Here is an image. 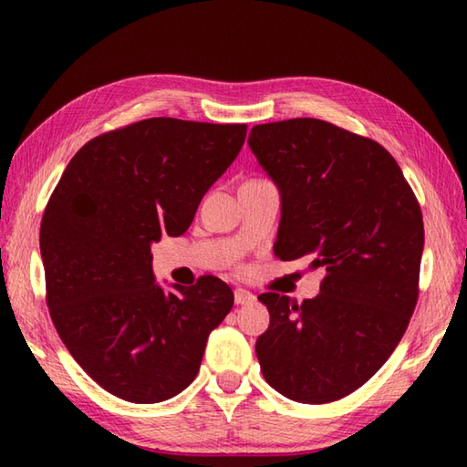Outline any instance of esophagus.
Listing matches in <instances>:
<instances>
[{
    "mask_svg": "<svg viewBox=\"0 0 467 467\" xmlns=\"http://www.w3.org/2000/svg\"><path fill=\"white\" fill-rule=\"evenodd\" d=\"M256 296L251 291L244 289H234V303L236 305H253Z\"/></svg>",
    "mask_w": 467,
    "mask_h": 467,
    "instance_id": "1",
    "label": "esophagus"
}]
</instances>
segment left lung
I'll use <instances>...</instances> for the list:
<instances>
[{
    "instance_id": "1",
    "label": "left lung",
    "mask_w": 467,
    "mask_h": 467,
    "mask_svg": "<svg viewBox=\"0 0 467 467\" xmlns=\"http://www.w3.org/2000/svg\"><path fill=\"white\" fill-rule=\"evenodd\" d=\"M249 148L281 194L275 256L309 259L325 279L295 305L263 293L256 339L266 383L299 403H329L389 359L418 303L421 208L395 158L315 118L253 126Z\"/></svg>"
}]
</instances>
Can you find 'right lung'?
Here are the masks:
<instances>
[{"label":"right lung","mask_w":467,"mask_h":467,"mask_svg":"<svg viewBox=\"0 0 467 467\" xmlns=\"http://www.w3.org/2000/svg\"><path fill=\"white\" fill-rule=\"evenodd\" d=\"M244 138L246 124L150 118L82 146L49 198L39 228L49 315L78 365L116 398L161 403L184 391L233 309L216 276L164 289L150 246L188 231Z\"/></svg>","instance_id":"1"}]
</instances>
